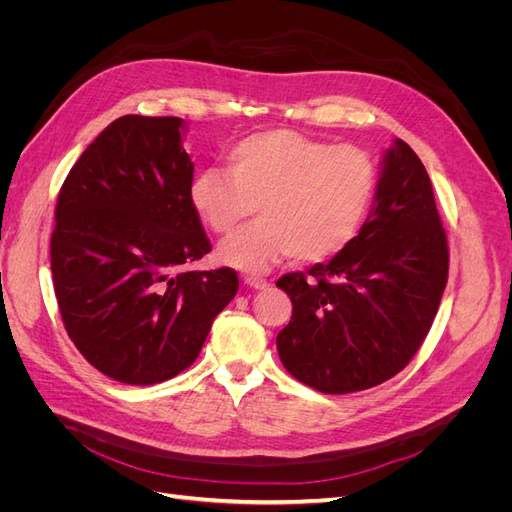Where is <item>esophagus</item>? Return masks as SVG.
<instances>
[{"mask_svg":"<svg viewBox=\"0 0 512 512\" xmlns=\"http://www.w3.org/2000/svg\"><path fill=\"white\" fill-rule=\"evenodd\" d=\"M245 284L250 286V288H254V290H265V288H269V282L262 280V277H256V275H247V277H245Z\"/></svg>","mask_w":512,"mask_h":512,"instance_id":"obj_1","label":"esophagus"}]
</instances>
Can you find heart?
Returning <instances> with one entry per match:
<instances>
[{"label": "heart", "mask_w": 512, "mask_h": 512, "mask_svg": "<svg viewBox=\"0 0 512 512\" xmlns=\"http://www.w3.org/2000/svg\"><path fill=\"white\" fill-rule=\"evenodd\" d=\"M376 188L378 170L367 151L267 130L232 145L224 173L200 170L188 196L215 237H230L256 211L258 224L218 250L224 265L256 273L288 254L322 262L344 252L363 228Z\"/></svg>", "instance_id": "1"}]
</instances>
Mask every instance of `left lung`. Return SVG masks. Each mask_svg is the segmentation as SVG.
Wrapping results in <instances>:
<instances>
[{
  "label": "left lung",
  "instance_id": "8db88e82",
  "mask_svg": "<svg viewBox=\"0 0 512 512\" xmlns=\"http://www.w3.org/2000/svg\"><path fill=\"white\" fill-rule=\"evenodd\" d=\"M446 277V232L431 179L395 138L359 235L324 265L277 280L292 301V318L277 335L284 367L329 395L393 378L427 337Z\"/></svg>",
  "mask_w": 512,
  "mask_h": 512
}]
</instances>
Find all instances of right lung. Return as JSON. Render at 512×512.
<instances>
[{
	"label": "right lung",
	"mask_w": 512,
	"mask_h": 512,
	"mask_svg": "<svg viewBox=\"0 0 512 512\" xmlns=\"http://www.w3.org/2000/svg\"><path fill=\"white\" fill-rule=\"evenodd\" d=\"M179 117L123 115L68 173L55 207L51 271L64 327L123 384L190 367L239 288L237 273L181 271L211 252L190 205L194 164Z\"/></svg>",
	"instance_id": "obj_1"
}]
</instances>
